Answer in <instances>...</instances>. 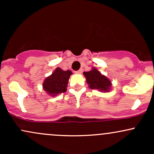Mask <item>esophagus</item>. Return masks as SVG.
I'll use <instances>...</instances> for the list:
<instances>
[{
	"mask_svg": "<svg viewBox=\"0 0 154 154\" xmlns=\"http://www.w3.org/2000/svg\"><path fill=\"white\" fill-rule=\"evenodd\" d=\"M75 72L77 74H82V69H79L78 71H77V72Z\"/></svg>",
	"mask_w": 154,
	"mask_h": 154,
	"instance_id": "1",
	"label": "esophagus"
}]
</instances>
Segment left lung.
I'll return each instance as SVG.
<instances>
[{
  "label": "left lung",
  "instance_id": "8db88e82",
  "mask_svg": "<svg viewBox=\"0 0 154 154\" xmlns=\"http://www.w3.org/2000/svg\"><path fill=\"white\" fill-rule=\"evenodd\" d=\"M83 75L91 89L98 90L102 93H107L111 89V81L105 75H102L95 67H93L91 71L83 72Z\"/></svg>",
  "mask_w": 154,
  "mask_h": 154
}]
</instances>
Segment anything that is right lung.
<instances>
[{
    "instance_id": "1",
    "label": "right lung",
    "mask_w": 154,
    "mask_h": 154,
    "mask_svg": "<svg viewBox=\"0 0 154 154\" xmlns=\"http://www.w3.org/2000/svg\"><path fill=\"white\" fill-rule=\"evenodd\" d=\"M72 75L70 70L63 71L57 67L54 72L43 81V89L48 95L54 97L66 91L69 79Z\"/></svg>"
}]
</instances>
